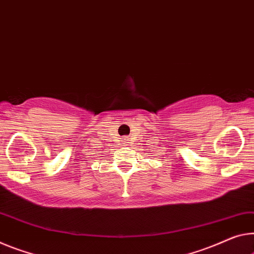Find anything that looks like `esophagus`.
<instances>
[{
	"label": "esophagus",
	"instance_id": "1",
	"mask_svg": "<svg viewBox=\"0 0 254 254\" xmlns=\"http://www.w3.org/2000/svg\"><path fill=\"white\" fill-rule=\"evenodd\" d=\"M123 142H124L125 145H128V143H129V138H128V137H124V138H123Z\"/></svg>",
	"mask_w": 254,
	"mask_h": 254
}]
</instances>
